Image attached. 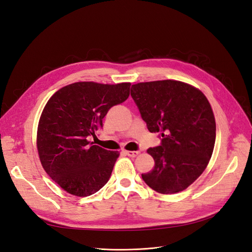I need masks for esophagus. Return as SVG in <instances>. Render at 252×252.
Listing matches in <instances>:
<instances>
[{
	"instance_id": "1",
	"label": "esophagus",
	"mask_w": 252,
	"mask_h": 252,
	"mask_svg": "<svg viewBox=\"0 0 252 252\" xmlns=\"http://www.w3.org/2000/svg\"><path fill=\"white\" fill-rule=\"evenodd\" d=\"M126 154L128 156V157H132V158H135L139 155V152H134V151H126Z\"/></svg>"
}]
</instances>
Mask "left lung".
<instances>
[{"mask_svg": "<svg viewBox=\"0 0 252 252\" xmlns=\"http://www.w3.org/2000/svg\"><path fill=\"white\" fill-rule=\"evenodd\" d=\"M131 95L151 133H160V146L148 148L154 168L142 174L161 194L187 189L207 168L216 139V121L206 95L190 84L174 80L132 85Z\"/></svg>", "mask_w": 252, "mask_h": 252, "instance_id": "1", "label": "left lung"}]
</instances>
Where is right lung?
Here are the masks:
<instances>
[{"label": "right lung", "mask_w": 252, "mask_h": 252, "mask_svg": "<svg viewBox=\"0 0 252 252\" xmlns=\"http://www.w3.org/2000/svg\"><path fill=\"white\" fill-rule=\"evenodd\" d=\"M131 83L76 82L56 91L44 106L36 145L45 172L71 195L85 197L108 183L118 152L93 145L102 119L129 95Z\"/></svg>", "instance_id": "obj_1"}]
</instances>
